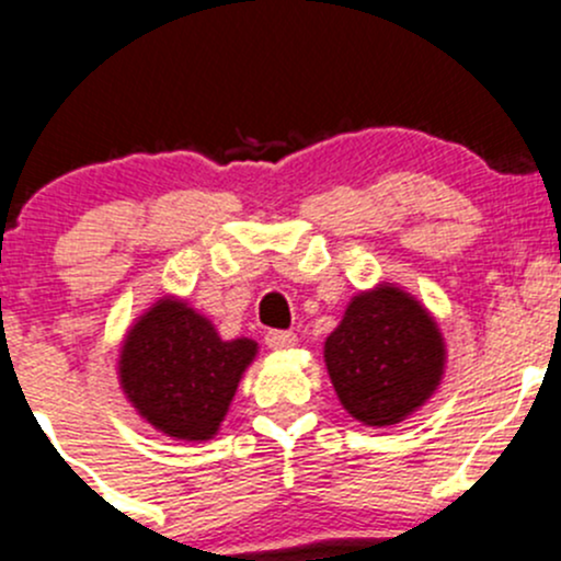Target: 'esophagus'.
I'll return each mask as SVG.
<instances>
[{
	"label": "esophagus",
	"instance_id": "esophagus-1",
	"mask_svg": "<svg viewBox=\"0 0 561 561\" xmlns=\"http://www.w3.org/2000/svg\"><path fill=\"white\" fill-rule=\"evenodd\" d=\"M298 336L293 331H268L265 333V344H268L271 350H290L296 347Z\"/></svg>",
	"mask_w": 561,
	"mask_h": 561
}]
</instances>
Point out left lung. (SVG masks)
Segmentation results:
<instances>
[{"label":"left lung","mask_w":561,"mask_h":561,"mask_svg":"<svg viewBox=\"0 0 561 561\" xmlns=\"http://www.w3.org/2000/svg\"><path fill=\"white\" fill-rule=\"evenodd\" d=\"M322 355L344 410L377 428L426 404L445 371V339L434 317L390 282L350 301Z\"/></svg>","instance_id":"left-lung-1"}]
</instances>
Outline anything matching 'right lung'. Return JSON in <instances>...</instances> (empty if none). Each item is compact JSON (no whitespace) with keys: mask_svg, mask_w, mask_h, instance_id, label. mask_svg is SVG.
<instances>
[{"mask_svg":"<svg viewBox=\"0 0 561 561\" xmlns=\"http://www.w3.org/2000/svg\"><path fill=\"white\" fill-rule=\"evenodd\" d=\"M254 355L257 342H225L211 320L165 296L124 336L118 382L157 432L203 443L219 432Z\"/></svg>","mask_w":561,"mask_h":561,"instance_id":"right-lung-1","label":"right lung"}]
</instances>
